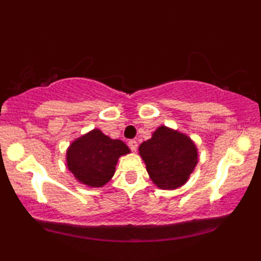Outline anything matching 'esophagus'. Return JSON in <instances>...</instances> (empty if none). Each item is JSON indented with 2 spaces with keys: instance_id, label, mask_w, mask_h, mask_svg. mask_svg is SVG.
<instances>
[{
  "instance_id": "esophagus-1",
  "label": "esophagus",
  "mask_w": 261,
  "mask_h": 261,
  "mask_svg": "<svg viewBox=\"0 0 261 261\" xmlns=\"http://www.w3.org/2000/svg\"><path fill=\"white\" fill-rule=\"evenodd\" d=\"M137 146H139V145H137V141L136 140H130V141H128V147L133 149V151H136Z\"/></svg>"
}]
</instances>
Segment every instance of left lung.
Here are the masks:
<instances>
[{
	"mask_svg": "<svg viewBox=\"0 0 261 261\" xmlns=\"http://www.w3.org/2000/svg\"><path fill=\"white\" fill-rule=\"evenodd\" d=\"M139 154L145 162L149 178L164 190L184 185L199 161L193 140L167 126H160L151 139L141 143Z\"/></svg>",
	"mask_w": 261,
	"mask_h": 261,
	"instance_id": "1",
	"label": "left lung"
}]
</instances>
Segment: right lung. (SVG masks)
<instances>
[{
    "mask_svg": "<svg viewBox=\"0 0 261 261\" xmlns=\"http://www.w3.org/2000/svg\"><path fill=\"white\" fill-rule=\"evenodd\" d=\"M130 153L121 140H113L94 128L73 141L66 161L70 172L80 182L91 188L106 185L115 173L119 157Z\"/></svg>",
    "mask_w": 261,
    "mask_h": 261,
    "instance_id": "obj_1",
    "label": "right lung"
}]
</instances>
